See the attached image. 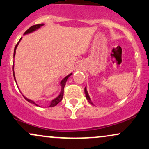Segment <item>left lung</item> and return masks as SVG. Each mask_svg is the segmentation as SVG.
I'll use <instances>...</instances> for the list:
<instances>
[{
	"mask_svg": "<svg viewBox=\"0 0 149 149\" xmlns=\"http://www.w3.org/2000/svg\"><path fill=\"white\" fill-rule=\"evenodd\" d=\"M85 97H86L87 100L88 101V102H89V103H90V104H93V103H92V102L91 100H90V96H89V95H88V91H87L86 87H85Z\"/></svg>",
	"mask_w": 149,
	"mask_h": 149,
	"instance_id": "left-lung-1",
	"label": "left lung"
}]
</instances>
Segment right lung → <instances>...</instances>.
Listing matches in <instances>:
<instances>
[{"label":"right lung","instance_id":"add662e5","mask_svg":"<svg viewBox=\"0 0 149 149\" xmlns=\"http://www.w3.org/2000/svg\"><path fill=\"white\" fill-rule=\"evenodd\" d=\"M43 25H44V24H36V25L32 26H31L30 28L29 29H27L25 33H24V35H26V34H29V33H32V32L35 31H36L37 29H40V27L42 26H43ZM22 38H20V40H19V42H17V44L16 46H15V47L14 58H15V53H16L17 47V46H18L19 43V42H20V40H22ZM13 76H14L15 80V82H16V79H15V71H14V64H13ZM71 75H72V73H70V74L68 75V76H66L65 77V78H64V79L61 80V83H60V85H61V92H60V93H59V95H58V97H57L55 99H54V100H52V101H51L50 105L49 106V107H54V106L57 105V104L58 103H59V102H60L62 100L63 95H64V86H65V85H66V81H67V79H68V78H69V77L70 76H71ZM23 97H24V99H25L26 100L28 101V102H30L31 104H35L36 106H38V104H36L35 102H33V101L31 100H29V99H27L26 97L24 96V95H23Z\"/></svg>","mask_w":149,"mask_h":149}]
</instances>
